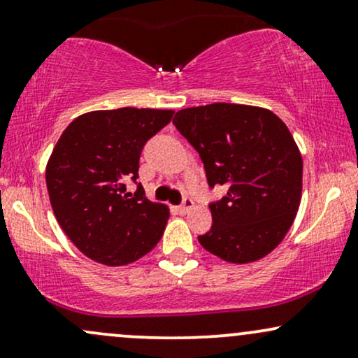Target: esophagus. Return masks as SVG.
I'll list each match as a JSON object with an SVG mask.
<instances>
[{
  "instance_id": "esophagus-1",
  "label": "esophagus",
  "mask_w": 358,
  "mask_h": 358,
  "mask_svg": "<svg viewBox=\"0 0 358 358\" xmlns=\"http://www.w3.org/2000/svg\"><path fill=\"white\" fill-rule=\"evenodd\" d=\"M192 208H193V200L188 199V196H187V199L183 200V203L178 207V210L182 213H188L192 210Z\"/></svg>"
}]
</instances>
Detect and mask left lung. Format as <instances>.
I'll return each mask as SVG.
<instances>
[{"label":"left lung","mask_w":358,"mask_h":358,"mask_svg":"<svg viewBox=\"0 0 358 358\" xmlns=\"http://www.w3.org/2000/svg\"><path fill=\"white\" fill-rule=\"evenodd\" d=\"M173 124L199 151L208 185L227 190L210 203L202 248L232 264L273 252L301 202L303 159L287 126L269 109L227 102L178 110Z\"/></svg>","instance_id":"8db88e82"}]
</instances>
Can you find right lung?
I'll list each match as a JSON object with an SVG mask.
<instances>
[{
    "instance_id": "add662e5",
    "label": "right lung",
    "mask_w": 358,
    "mask_h": 358,
    "mask_svg": "<svg viewBox=\"0 0 358 358\" xmlns=\"http://www.w3.org/2000/svg\"><path fill=\"white\" fill-rule=\"evenodd\" d=\"M171 109L90 110L65 127L45 178L57 222L84 256L126 266L158 244L170 208L126 192L143 146L173 117Z\"/></svg>"
}]
</instances>
